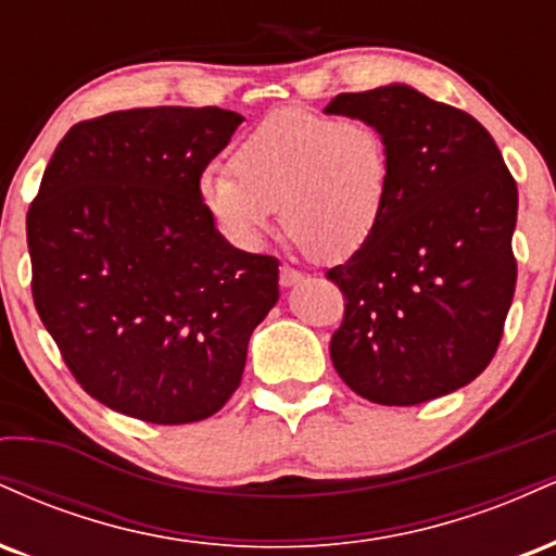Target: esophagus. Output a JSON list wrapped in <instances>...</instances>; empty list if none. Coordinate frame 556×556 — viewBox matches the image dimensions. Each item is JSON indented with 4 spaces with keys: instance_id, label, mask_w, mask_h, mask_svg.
<instances>
[{
    "instance_id": "1",
    "label": "esophagus",
    "mask_w": 556,
    "mask_h": 556,
    "mask_svg": "<svg viewBox=\"0 0 556 556\" xmlns=\"http://www.w3.org/2000/svg\"><path fill=\"white\" fill-rule=\"evenodd\" d=\"M298 282H303V274L298 269H292V266H282V269H279V285L295 287Z\"/></svg>"
}]
</instances>
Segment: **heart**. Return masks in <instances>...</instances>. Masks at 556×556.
<instances>
[{"mask_svg":"<svg viewBox=\"0 0 556 556\" xmlns=\"http://www.w3.org/2000/svg\"><path fill=\"white\" fill-rule=\"evenodd\" d=\"M231 172L198 185L203 208L240 245H258L274 212L321 261L355 256L384 216L392 154L384 132L358 117L308 110L269 114L240 140Z\"/></svg>","mask_w":556,"mask_h":556,"instance_id":"b5f03b06","label":"heart"}]
</instances>
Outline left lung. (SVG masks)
<instances>
[{
    "label": "left lung",
    "mask_w": 556,
    "mask_h": 556,
    "mask_svg": "<svg viewBox=\"0 0 556 556\" xmlns=\"http://www.w3.org/2000/svg\"><path fill=\"white\" fill-rule=\"evenodd\" d=\"M324 112L376 125L392 154L374 238L327 271L344 295L331 363L379 405L444 397L500 348L518 282V185L486 127L405 83L340 93Z\"/></svg>",
    "instance_id": "1"
}]
</instances>
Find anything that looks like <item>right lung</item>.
<instances>
[{"label":"right lung","instance_id":"right-lung-1","mask_svg":"<svg viewBox=\"0 0 556 556\" xmlns=\"http://www.w3.org/2000/svg\"><path fill=\"white\" fill-rule=\"evenodd\" d=\"M242 117L151 106L73 125L28 208L34 303L75 381L146 424L214 416L279 300V261L229 245L203 169Z\"/></svg>","mask_w":556,"mask_h":556}]
</instances>
